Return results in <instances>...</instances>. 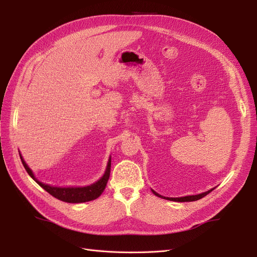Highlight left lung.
I'll list each match as a JSON object with an SVG mask.
<instances>
[{
    "instance_id": "8db88e82",
    "label": "left lung",
    "mask_w": 257,
    "mask_h": 257,
    "mask_svg": "<svg viewBox=\"0 0 257 257\" xmlns=\"http://www.w3.org/2000/svg\"><path fill=\"white\" fill-rule=\"evenodd\" d=\"M212 190H213V189L209 190V191H207V192H205V193L197 194V195H190V196H183V197H177V198H173V197H164V196L160 195V194H158L157 192L153 191V190H152V192H153L154 195H157L158 197H161V198H165V199H167V200L180 201V203H183V201H195V200H198V199H200V198H203V197H205V196L207 195V194H209L210 192H212Z\"/></svg>"
}]
</instances>
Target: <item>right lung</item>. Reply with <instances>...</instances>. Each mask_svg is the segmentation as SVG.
I'll return each instance as SVG.
<instances>
[{"label":"right lung","instance_id":"add662e5","mask_svg":"<svg viewBox=\"0 0 257 257\" xmlns=\"http://www.w3.org/2000/svg\"><path fill=\"white\" fill-rule=\"evenodd\" d=\"M20 159H21L22 164H23V166H25L28 174L32 177L34 181L37 182V184H40L45 191H47L53 197H56L62 201H65V203L79 204V203H85V201L96 199L97 197L100 196V194L104 192V190L106 188V184L108 182V179H109V176H110L111 159L109 158V160H108L107 168L105 170V174L95 183H93L88 186H81V188H72V186L71 188H59V186H51L49 184H45L41 181H38L37 179L34 177L32 170L30 169V167L27 165L25 160L22 159L21 154H20Z\"/></svg>","mask_w":257,"mask_h":257}]
</instances>
